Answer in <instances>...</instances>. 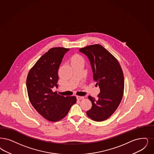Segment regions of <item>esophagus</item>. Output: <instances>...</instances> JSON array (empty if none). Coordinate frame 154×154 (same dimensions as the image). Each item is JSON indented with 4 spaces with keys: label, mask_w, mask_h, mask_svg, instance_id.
<instances>
[{
    "label": "esophagus",
    "mask_w": 154,
    "mask_h": 154,
    "mask_svg": "<svg viewBox=\"0 0 154 154\" xmlns=\"http://www.w3.org/2000/svg\"><path fill=\"white\" fill-rule=\"evenodd\" d=\"M76 97H77V100H82V99H84V97L80 96H77Z\"/></svg>",
    "instance_id": "34e87169"
}]
</instances>
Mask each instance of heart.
<instances>
[{
	"mask_svg": "<svg viewBox=\"0 0 154 154\" xmlns=\"http://www.w3.org/2000/svg\"><path fill=\"white\" fill-rule=\"evenodd\" d=\"M74 62H84V58L81 55H79V54H75L74 55L72 58V63Z\"/></svg>",
	"mask_w": 154,
	"mask_h": 154,
	"instance_id": "heart-1",
	"label": "heart"
}]
</instances>
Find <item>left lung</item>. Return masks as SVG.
Masks as SVG:
<instances>
[{
    "instance_id": "8db88e82",
    "label": "left lung",
    "mask_w": 154,
    "mask_h": 154,
    "mask_svg": "<svg viewBox=\"0 0 154 154\" xmlns=\"http://www.w3.org/2000/svg\"><path fill=\"white\" fill-rule=\"evenodd\" d=\"M79 51L88 58L93 80L100 89L97 99L88 96L92 106L86 114L93 120L104 121L117 109L123 98V70L115 57L100 45L88 46Z\"/></svg>"
}]
</instances>
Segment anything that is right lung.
<instances>
[{
    "label": "right lung",
    "mask_w": 154,
    "mask_h": 154,
    "mask_svg": "<svg viewBox=\"0 0 154 154\" xmlns=\"http://www.w3.org/2000/svg\"><path fill=\"white\" fill-rule=\"evenodd\" d=\"M69 49L53 48L43 54L27 75L26 86L33 107L50 122H58L65 117L76 101L75 96H62L52 89L58 87V70Z\"/></svg>",
    "instance_id": "right-lung-1"
}]
</instances>
